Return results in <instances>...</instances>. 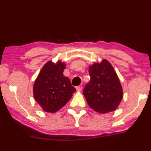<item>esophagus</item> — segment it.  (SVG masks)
<instances>
[{"instance_id":"obj_1","label":"esophagus","mask_w":151,"mask_h":151,"mask_svg":"<svg viewBox=\"0 0 151 151\" xmlns=\"http://www.w3.org/2000/svg\"><path fill=\"white\" fill-rule=\"evenodd\" d=\"M76 90L77 91H78V92H80V91H81V90H82V86H77L76 88Z\"/></svg>"}]
</instances>
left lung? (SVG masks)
Listing matches in <instances>:
<instances>
[{
  "label": "left lung",
  "mask_w": 151,
  "mask_h": 151,
  "mask_svg": "<svg viewBox=\"0 0 151 151\" xmlns=\"http://www.w3.org/2000/svg\"><path fill=\"white\" fill-rule=\"evenodd\" d=\"M89 75L90 81L83 92L89 106L101 114L114 111L122 99L123 93L114 68L104 59L100 63L91 65Z\"/></svg>",
  "instance_id": "left-lung-1"
}]
</instances>
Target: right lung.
I'll list each match as a JSON object with an SVG mask.
<instances>
[{
    "label": "right lung",
    "mask_w": 151,
    "mask_h": 151,
    "mask_svg": "<svg viewBox=\"0 0 151 151\" xmlns=\"http://www.w3.org/2000/svg\"><path fill=\"white\" fill-rule=\"evenodd\" d=\"M65 68V63L61 61L57 64L48 61L35 80L33 86L34 98L44 111H57L76 92L69 78L63 75Z\"/></svg>",
    "instance_id": "add662e5"
}]
</instances>
